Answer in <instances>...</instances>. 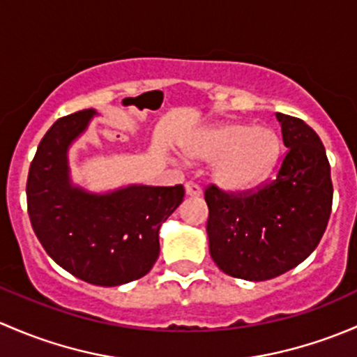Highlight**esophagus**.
<instances>
[{"label": "esophagus", "instance_id": "1", "mask_svg": "<svg viewBox=\"0 0 357 357\" xmlns=\"http://www.w3.org/2000/svg\"><path fill=\"white\" fill-rule=\"evenodd\" d=\"M185 194L189 197H199L201 196V187L194 182L185 183Z\"/></svg>", "mask_w": 357, "mask_h": 357}]
</instances>
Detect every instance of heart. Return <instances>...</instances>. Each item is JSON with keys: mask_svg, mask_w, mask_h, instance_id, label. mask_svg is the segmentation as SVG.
<instances>
[{"mask_svg": "<svg viewBox=\"0 0 357 357\" xmlns=\"http://www.w3.org/2000/svg\"><path fill=\"white\" fill-rule=\"evenodd\" d=\"M192 160L211 161V178L220 189L241 194L256 190L273 175L282 141L270 127L216 123L194 134L183 144Z\"/></svg>", "mask_w": 357, "mask_h": 357, "instance_id": "obj_1", "label": "heart"}]
</instances>
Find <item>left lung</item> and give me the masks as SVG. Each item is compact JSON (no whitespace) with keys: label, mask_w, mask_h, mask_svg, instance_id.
I'll return each instance as SVG.
<instances>
[{"label":"left lung","mask_w":357,"mask_h":357,"mask_svg":"<svg viewBox=\"0 0 357 357\" xmlns=\"http://www.w3.org/2000/svg\"><path fill=\"white\" fill-rule=\"evenodd\" d=\"M289 149L277 178L249 196L204 192L209 255L230 277L263 282L303 263L325 234L332 211L330 165L318 134L277 113Z\"/></svg>","instance_id":"obj_1"}]
</instances>
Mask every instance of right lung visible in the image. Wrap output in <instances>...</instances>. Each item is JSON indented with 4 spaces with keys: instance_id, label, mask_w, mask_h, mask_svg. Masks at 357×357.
<instances>
[{
    "instance_id": "obj_1",
    "label": "right lung",
    "mask_w": 357,
    "mask_h": 357,
    "mask_svg": "<svg viewBox=\"0 0 357 357\" xmlns=\"http://www.w3.org/2000/svg\"><path fill=\"white\" fill-rule=\"evenodd\" d=\"M96 109L56 120L39 142L27 178L32 229L50 258L73 277L116 287L149 273L160 255V229L183 201V187L127 183L89 190L73 182L70 148Z\"/></svg>"
}]
</instances>
